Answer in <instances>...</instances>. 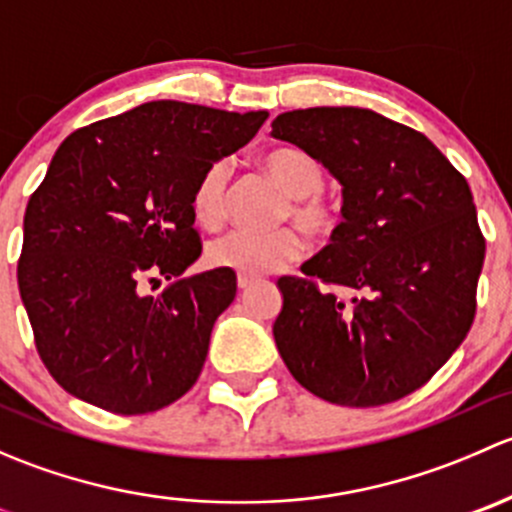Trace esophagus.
Returning a JSON list of instances; mask_svg holds the SVG:
<instances>
[{
    "label": "esophagus",
    "mask_w": 512,
    "mask_h": 512,
    "mask_svg": "<svg viewBox=\"0 0 512 512\" xmlns=\"http://www.w3.org/2000/svg\"><path fill=\"white\" fill-rule=\"evenodd\" d=\"M250 285H252V277L250 275H240V272H237V287L247 289Z\"/></svg>",
    "instance_id": "34e87169"
}]
</instances>
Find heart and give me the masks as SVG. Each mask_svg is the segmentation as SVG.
Here are the masks:
<instances>
[{"instance_id": "heart-1", "label": "heart", "mask_w": 512, "mask_h": 512, "mask_svg": "<svg viewBox=\"0 0 512 512\" xmlns=\"http://www.w3.org/2000/svg\"><path fill=\"white\" fill-rule=\"evenodd\" d=\"M267 173L282 185L289 195L285 218L294 220L312 237H327L337 227V213L319 195L324 188V170L319 160L302 148H275L262 160ZM227 183L230 165L215 160L200 173L193 188V215L208 230H218L227 218ZM304 255V240L292 227L275 232L232 230L208 245V262L240 275H270L297 262Z\"/></svg>"}]
</instances>
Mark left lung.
<instances>
[{
	"label": "left lung",
	"instance_id": "obj_1",
	"mask_svg": "<svg viewBox=\"0 0 512 512\" xmlns=\"http://www.w3.org/2000/svg\"><path fill=\"white\" fill-rule=\"evenodd\" d=\"M272 136L342 183L332 242L280 277L272 324L289 374L339 406H381L426 384L476 317L485 240L466 178L414 128L369 108L287 111ZM347 286L352 303L318 282Z\"/></svg>",
	"mask_w": 512,
	"mask_h": 512
}]
</instances>
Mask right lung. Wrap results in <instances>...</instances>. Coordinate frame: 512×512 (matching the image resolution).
Instances as JSON below:
<instances>
[{
	"mask_svg": "<svg viewBox=\"0 0 512 512\" xmlns=\"http://www.w3.org/2000/svg\"><path fill=\"white\" fill-rule=\"evenodd\" d=\"M267 111L151 101L71 133L24 213L17 280L36 352L71 396L123 416L178 401L237 292L232 270L180 277L203 252L193 188ZM165 276L163 293L142 287Z\"/></svg>",
	"mask_w": 512,
	"mask_h": 512,
	"instance_id": "1",
	"label": "right lung"
}]
</instances>
